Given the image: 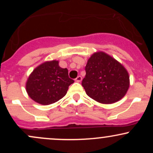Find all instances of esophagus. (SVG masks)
<instances>
[{
	"label": "esophagus",
	"instance_id": "esophagus-1",
	"mask_svg": "<svg viewBox=\"0 0 153 153\" xmlns=\"http://www.w3.org/2000/svg\"><path fill=\"white\" fill-rule=\"evenodd\" d=\"M82 80V77L81 76H80V75H79V76H78L76 78H75V81L76 82H80Z\"/></svg>",
	"mask_w": 153,
	"mask_h": 153
}]
</instances>
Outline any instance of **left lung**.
<instances>
[{
	"label": "left lung",
	"mask_w": 153,
	"mask_h": 153,
	"mask_svg": "<svg viewBox=\"0 0 153 153\" xmlns=\"http://www.w3.org/2000/svg\"><path fill=\"white\" fill-rule=\"evenodd\" d=\"M82 85L89 97L104 104L122 99L129 87V73L124 66L103 52H95L85 66Z\"/></svg>",
	"instance_id": "8db88e82"
}]
</instances>
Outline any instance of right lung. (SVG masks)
I'll return each mask as SVG.
<instances>
[{
	"instance_id": "right-lung-1",
	"label": "right lung",
	"mask_w": 153,
	"mask_h": 153,
	"mask_svg": "<svg viewBox=\"0 0 153 153\" xmlns=\"http://www.w3.org/2000/svg\"><path fill=\"white\" fill-rule=\"evenodd\" d=\"M74 82L67 68L59 66V61L45 62L36 67L28 78L26 90L35 102L50 105L64 97L70 85Z\"/></svg>"
}]
</instances>
